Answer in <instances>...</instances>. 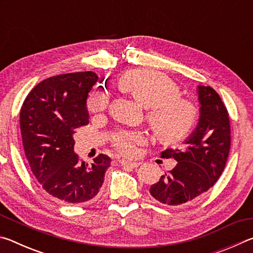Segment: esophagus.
<instances>
[{
    "instance_id": "1",
    "label": "esophagus",
    "mask_w": 253,
    "mask_h": 253,
    "mask_svg": "<svg viewBox=\"0 0 253 253\" xmlns=\"http://www.w3.org/2000/svg\"><path fill=\"white\" fill-rule=\"evenodd\" d=\"M119 163H121L122 166H128V168H130V169H137V168H138V166L140 165V163H137V162H128V161H125V160L119 161Z\"/></svg>"
}]
</instances>
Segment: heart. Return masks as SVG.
I'll list each match as a JSON object with an SVG mask.
<instances>
[{
	"label": "heart",
	"mask_w": 253,
	"mask_h": 253,
	"mask_svg": "<svg viewBox=\"0 0 253 253\" xmlns=\"http://www.w3.org/2000/svg\"><path fill=\"white\" fill-rule=\"evenodd\" d=\"M118 85L146 109V122L154 137L162 143L183 139L193 129L199 117L196 106L183 98L178 85L168 77L148 70H130L118 80ZM109 106L104 91H93L87 100L91 113H102ZM145 143L138 130H117L111 136L114 148L126 157H134Z\"/></svg>",
	"instance_id": "1"
}]
</instances>
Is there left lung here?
Instances as JSON below:
<instances>
[{
	"instance_id": "obj_1",
	"label": "left lung",
	"mask_w": 253,
	"mask_h": 253,
	"mask_svg": "<svg viewBox=\"0 0 253 253\" xmlns=\"http://www.w3.org/2000/svg\"><path fill=\"white\" fill-rule=\"evenodd\" d=\"M200 119L185 147L169 148L162 158H174L176 165L153 184L149 193L169 208H179L210 190L228 161L231 146L230 118L226 107L211 87L199 85Z\"/></svg>"
}]
</instances>
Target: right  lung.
<instances>
[{"mask_svg": "<svg viewBox=\"0 0 253 253\" xmlns=\"http://www.w3.org/2000/svg\"><path fill=\"white\" fill-rule=\"evenodd\" d=\"M97 80L92 71L50 77L29 92L20 110L30 169L46 193L66 203H84L95 198L110 166V157L105 154L88 165L74 153L72 134L88 125L85 100Z\"/></svg>", "mask_w": 253, "mask_h": 253, "instance_id": "1", "label": "right lung"}]
</instances>
